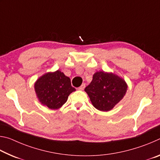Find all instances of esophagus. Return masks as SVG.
<instances>
[{"instance_id": "obj_1", "label": "esophagus", "mask_w": 160, "mask_h": 160, "mask_svg": "<svg viewBox=\"0 0 160 160\" xmlns=\"http://www.w3.org/2000/svg\"><path fill=\"white\" fill-rule=\"evenodd\" d=\"M85 84L83 83V84H82V85H81L80 87H79V88H78V90H83L84 89H85Z\"/></svg>"}]
</instances>
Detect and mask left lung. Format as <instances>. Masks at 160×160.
<instances>
[{
	"label": "left lung",
	"instance_id": "left-lung-1",
	"mask_svg": "<svg viewBox=\"0 0 160 160\" xmlns=\"http://www.w3.org/2000/svg\"><path fill=\"white\" fill-rule=\"evenodd\" d=\"M127 90V85L122 78L104 71L97 72L85 91L99 111L108 112L123 99Z\"/></svg>",
	"mask_w": 160,
	"mask_h": 160
}]
</instances>
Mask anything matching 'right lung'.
<instances>
[{"label": "right lung", "mask_w": 160, "mask_h": 160, "mask_svg": "<svg viewBox=\"0 0 160 160\" xmlns=\"http://www.w3.org/2000/svg\"><path fill=\"white\" fill-rule=\"evenodd\" d=\"M38 99L51 109H57L66 102L69 94L75 91L70 79L60 70L48 72L39 78L34 85Z\"/></svg>", "instance_id": "add662e5"}]
</instances>
